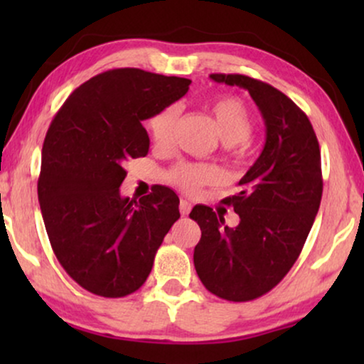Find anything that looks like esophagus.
I'll return each mask as SVG.
<instances>
[{
  "mask_svg": "<svg viewBox=\"0 0 364 364\" xmlns=\"http://www.w3.org/2000/svg\"><path fill=\"white\" fill-rule=\"evenodd\" d=\"M191 208H192V205H191V202H187V200H181V203H178V210H181V213L182 215H187L188 212H191Z\"/></svg>",
  "mask_w": 364,
  "mask_h": 364,
  "instance_id": "34e87169",
  "label": "esophagus"
}]
</instances>
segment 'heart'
I'll use <instances>...</instances> for the list:
<instances>
[{"label":"heart","instance_id":"heart-1","mask_svg":"<svg viewBox=\"0 0 364 364\" xmlns=\"http://www.w3.org/2000/svg\"><path fill=\"white\" fill-rule=\"evenodd\" d=\"M208 111L215 119L218 132L227 147H243L253 132V116L242 99L223 96L210 102ZM181 109L176 104L162 109L149 121V131L159 147L171 144ZM172 183L188 193H196L205 186H213L222 178L217 167L207 164H181L168 173Z\"/></svg>","mask_w":364,"mask_h":364}]
</instances>
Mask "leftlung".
<instances>
[{
	"instance_id": "left-lung-1",
	"label": "left lung",
	"mask_w": 364,
	"mask_h": 364,
	"mask_svg": "<svg viewBox=\"0 0 364 364\" xmlns=\"http://www.w3.org/2000/svg\"><path fill=\"white\" fill-rule=\"evenodd\" d=\"M215 82L250 94L267 127L263 151L238 182L235 196L223 198L240 222L207 205L191 218L202 230L193 250L197 275L208 291L228 301L265 295L290 272L320 208L321 156L306 114L270 84L242 74H210Z\"/></svg>"
}]
</instances>
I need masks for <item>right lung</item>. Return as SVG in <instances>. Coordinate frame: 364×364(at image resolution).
<instances>
[{
	"label": "right lung",
	"instance_id": "right-lung-1",
	"mask_svg": "<svg viewBox=\"0 0 364 364\" xmlns=\"http://www.w3.org/2000/svg\"><path fill=\"white\" fill-rule=\"evenodd\" d=\"M191 79L136 68L112 69L79 86L43 144L38 198L53 252L84 290L121 298L139 290L154 257L181 217L172 188L122 197L129 159L146 157L142 121L188 91Z\"/></svg>",
	"mask_w": 364,
	"mask_h": 364
}]
</instances>
